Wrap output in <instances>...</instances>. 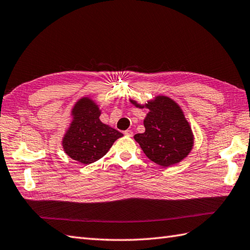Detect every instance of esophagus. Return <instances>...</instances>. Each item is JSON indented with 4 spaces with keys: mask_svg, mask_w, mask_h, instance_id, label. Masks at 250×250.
I'll list each match as a JSON object with an SVG mask.
<instances>
[{
    "mask_svg": "<svg viewBox=\"0 0 250 250\" xmlns=\"http://www.w3.org/2000/svg\"><path fill=\"white\" fill-rule=\"evenodd\" d=\"M125 136H129V137H131V136L133 135V132H132V130H126V131H125Z\"/></svg>",
    "mask_w": 250,
    "mask_h": 250,
    "instance_id": "obj_1",
    "label": "esophagus"
}]
</instances>
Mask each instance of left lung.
Here are the masks:
<instances>
[{
	"mask_svg": "<svg viewBox=\"0 0 250 250\" xmlns=\"http://www.w3.org/2000/svg\"><path fill=\"white\" fill-rule=\"evenodd\" d=\"M138 108H148L144 119L145 132L134 135L147 158L155 164L170 167L179 164L194 147L191 126L182 108L171 98L159 95L145 104L130 99Z\"/></svg>",
	"mask_w": 250,
	"mask_h": 250,
	"instance_id": "1",
	"label": "left lung"
}]
</instances>
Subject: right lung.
Listing matches in <instances>:
<instances>
[{"label": "right lung", "mask_w": 250, "mask_h": 250, "mask_svg": "<svg viewBox=\"0 0 250 250\" xmlns=\"http://www.w3.org/2000/svg\"><path fill=\"white\" fill-rule=\"evenodd\" d=\"M101 109L90 97H83L71 109V120L62 139L63 151L79 163L100 160L124 134L100 120Z\"/></svg>", "instance_id": "obj_1"}]
</instances>
